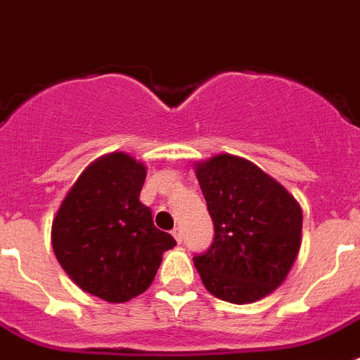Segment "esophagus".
I'll return each mask as SVG.
<instances>
[{
    "mask_svg": "<svg viewBox=\"0 0 360 360\" xmlns=\"http://www.w3.org/2000/svg\"><path fill=\"white\" fill-rule=\"evenodd\" d=\"M172 236L175 238V241H177V243H181V241H183V232H181V229H174V231H172Z\"/></svg>",
    "mask_w": 360,
    "mask_h": 360,
    "instance_id": "esophagus-1",
    "label": "esophagus"
}]
</instances>
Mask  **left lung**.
Wrapping results in <instances>:
<instances>
[{
  "label": "left lung",
  "instance_id": "obj_1",
  "mask_svg": "<svg viewBox=\"0 0 360 360\" xmlns=\"http://www.w3.org/2000/svg\"><path fill=\"white\" fill-rule=\"evenodd\" d=\"M214 221V241L194 265L210 295L250 304L288 278L302 245V208L274 177L243 157L194 165Z\"/></svg>",
  "mask_w": 360,
  "mask_h": 360
}]
</instances>
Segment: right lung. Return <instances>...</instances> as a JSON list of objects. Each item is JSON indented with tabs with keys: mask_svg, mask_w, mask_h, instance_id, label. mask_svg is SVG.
Wrapping results in <instances>:
<instances>
[{
	"mask_svg": "<svg viewBox=\"0 0 360 360\" xmlns=\"http://www.w3.org/2000/svg\"><path fill=\"white\" fill-rule=\"evenodd\" d=\"M146 165L124 152L98 157L78 175L51 226L58 264L84 292L110 304L143 295L175 245L141 203Z\"/></svg>",
	"mask_w": 360,
	"mask_h": 360,
	"instance_id": "add662e5",
	"label": "right lung"
}]
</instances>
